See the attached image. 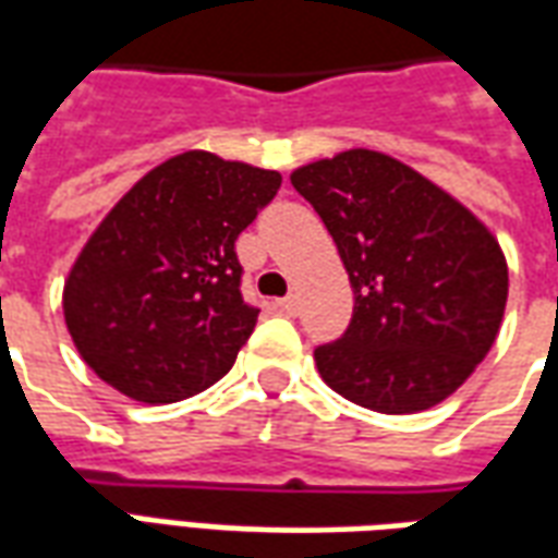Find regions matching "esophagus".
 I'll list each match as a JSON object with an SVG mask.
<instances>
[{
	"instance_id": "esophagus-1",
	"label": "esophagus",
	"mask_w": 558,
	"mask_h": 558,
	"mask_svg": "<svg viewBox=\"0 0 558 558\" xmlns=\"http://www.w3.org/2000/svg\"><path fill=\"white\" fill-rule=\"evenodd\" d=\"M278 311L280 314H287V317H292V314L299 311V299H295V295H283L278 302Z\"/></svg>"
}]
</instances>
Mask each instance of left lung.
<instances>
[{"label": "left lung", "mask_w": 558, "mask_h": 558, "mask_svg": "<svg viewBox=\"0 0 558 558\" xmlns=\"http://www.w3.org/2000/svg\"><path fill=\"white\" fill-rule=\"evenodd\" d=\"M353 287L341 338L314 350L353 404L414 414L447 399L496 341L508 266L486 226L399 159L347 150L292 171Z\"/></svg>", "instance_id": "8db88e82"}]
</instances>
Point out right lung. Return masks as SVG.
<instances>
[{"mask_svg":"<svg viewBox=\"0 0 558 558\" xmlns=\"http://www.w3.org/2000/svg\"><path fill=\"white\" fill-rule=\"evenodd\" d=\"M278 190V171L190 150L117 202L62 292L77 353L105 384L169 404L232 368L259 317L235 241Z\"/></svg>","mask_w":558,"mask_h":558,"instance_id":"obj_1","label":"right lung"}]
</instances>
